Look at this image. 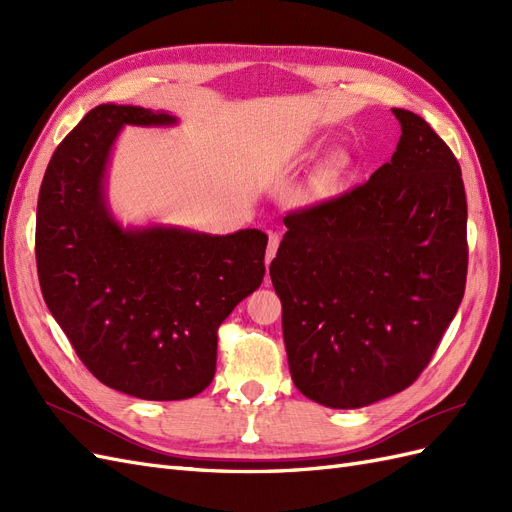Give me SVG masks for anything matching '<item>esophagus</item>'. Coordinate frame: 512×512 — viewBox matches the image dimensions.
I'll list each match as a JSON object with an SVG mask.
<instances>
[{"instance_id": "esophagus-1", "label": "esophagus", "mask_w": 512, "mask_h": 512, "mask_svg": "<svg viewBox=\"0 0 512 512\" xmlns=\"http://www.w3.org/2000/svg\"><path fill=\"white\" fill-rule=\"evenodd\" d=\"M280 241H282V237L277 235V232H271V235H269V247H267V258H265L267 265L273 260V256H275V252H277V247H280Z\"/></svg>"}]
</instances>
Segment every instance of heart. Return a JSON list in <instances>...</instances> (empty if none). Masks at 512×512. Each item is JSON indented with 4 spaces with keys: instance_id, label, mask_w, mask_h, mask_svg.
I'll use <instances>...</instances> for the list:
<instances>
[{
    "instance_id": "1",
    "label": "heart",
    "mask_w": 512,
    "mask_h": 512,
    "mask_svg": "<svg viewBox=\"0 0 512 512\" xmlns=\"http://www.w3.org/2000/svg\"><path fill=\"white\" fill-rule=\"evenodd\" d=\"M350 168V158L346 156V153H335V156H331L327 162H324L314 175V188L320 192V194H331L335 192V188L339 185V181H342L348 173Z\"/></svg>"
}]
</instances>
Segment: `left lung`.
<instances>
[{
  "label": "left lung",
  "instance_id": "1",
  "mask_svg": "<svg viewBox=\"0 0 512 512\" xmlns=\"http://www.w3.org/2000/svg\"><path fill=\"white\" fill-rule=\"evenodd\" d=\"M393 115L401 136L391 162L352 192L286 215L269 267L292 382L335 410L408 389L466 288L459 162L423 117Z\"/></svg>",
  "mask_w": 512,
  "mask_h": 512
}]
</instances>
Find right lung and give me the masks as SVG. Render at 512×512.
<instances>
[{
    "label": "right lung",
    "mask_w": 512,
    "mask_h": 512,
    "mask_svg": "<svg viewBox=\"0 0 512 512\" xmlns=\"http://www.w3.org/2000/svg\"><path fill=\"white\" fill-rule=\"evenodd\" d=\"M177 117L130 104L89 111L46 166L36 213L42 297L102 384L149 401L188 399L215 376L218 329L265 277L258 228L209 235L123 226L106 196L121 128Z\"/></svg>",
    "instance_id": "obj_1"
}]
</instances>
